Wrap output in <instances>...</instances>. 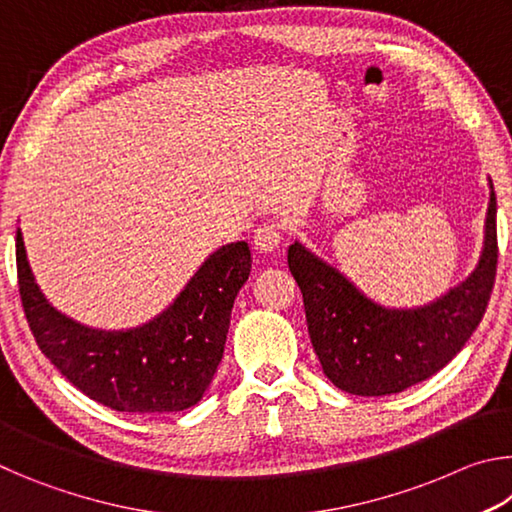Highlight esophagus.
<instances>
[{"label":"esophagus","mask_w":512,"mask_h":512,"mask_svg":"<svg viewBox=\"0 0 512 512\" xmlns=\"http://www.w3.org/2000/svg\"><path fill=\"white\" fill-rule=\"evenodd\" d=\"M282 235H284V228L277 221H266L259 225V228L255 230V248L262 250V253H268V250H275L277 246H280L282 241Z\"/></svg>","instance_id":"esophagus-1"}]
</instances>
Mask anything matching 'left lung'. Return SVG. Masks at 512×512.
<instances>
[{"mask_svg":"<svg viewBox=\"0 0 512 512\" xmlns=\"http://www.w3.org/2000/svg\"><path fill=\"white\" fill-rule=\"evenodd\" d=\"M289 268L327 379L352 395L402 393L445 368L481 323L497 273L495 187L490 183L479 264L467 280L424 307L377 305L298 241L289 246Z\"/></svg>","mask_w":512,"mask_h":512,"instance_id":"1","label":"left lung"}]
</instances>
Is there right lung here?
Returning a JSON list of instances; mask_svg holds the SVG:
<instances>
[{
	"instance_id": "right-lung-1",
	"label": "right lung",
	"mask_w": 512,
	"mask_h": 512,
	"mask_svg": "<svg viewBox=\"0 0 512 512\" xmlns=\"http://www.w3.org/2000/svg\"><path fill=\"white\" fill-rule=\"evenodd\" d=\"M17 284L42 354L90 400L126 413L185 411L201 400L219 368L230 311L250 275L246 241L205 259L173 305L121 332L85 327L42 296L17 228Z\"/></svg>"
}]
</instances>
